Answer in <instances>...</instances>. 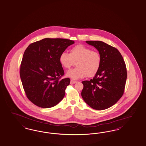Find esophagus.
Masks as SVG:
<instances>
[{
  "label": "esophagus",
  "mask_w": 146,
  "mask_h": 146,
  "mask_svg": "<svg viewBox=\"0 0 146 146\" xmlns=\"http://www.w3.org/2000/svg\"><path fill=\"white\" fill-rule=\"evenodd\" d=\"M76 82H77L76 81L73 80H70V84H76Z\"/></svg>",
  "instance_id": "esophagus-1"
}]
</instances>
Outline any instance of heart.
Here are the masks:
<instances>
[{
    "mask_svg": "<svg viewBox=\"0 0 146 146\" xmlns=\"http://www.w3.org/2000/svg\"><path fill=\"white\" fill-rule=\"evenodd\" d=\"M100 54L85 45L79 44L73 47L70 54L65 52L59 56L61 65L66 69H70L76 65V67L68 70L67 76L73 80H78L87 76L92 78L96 75L101 65Z\"/></svg>",
    "mask_w": 146,
    "mask_h": 146,
    "instance_id": "heart-1",
    "label": "heart"
}]
</instances>
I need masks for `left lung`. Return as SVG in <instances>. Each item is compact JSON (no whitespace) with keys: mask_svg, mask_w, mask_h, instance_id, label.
<instances>
[{"mask_svg":"<svg viewBox=\"0 0 146 146\" xmlns=\"http://www.w3.org/2000/svg\"><path fill=\"white\" fill-rule=\"evenodd\" d=\"M101 56L100 70L93 79L83 81L81 96L86 103L96 110L111 107L123 96L127 72L120 52L101 41H86Z\"/></svg>","mask_w":146,"mask_h":146,"instance_id":"obj_1","label":"left lung"}]
</instances>
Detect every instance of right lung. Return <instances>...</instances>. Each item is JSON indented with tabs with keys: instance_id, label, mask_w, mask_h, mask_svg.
<instances>
[{
	"instance_id": "add662e5",
	"label": "right lung",
	"mask_w": 146,
	"mask_h": 146,
	"mask_svg": "<svg viewBox=\"0 0 146 146\" xmlns=\"http://www.w3.org/2000/svg\"><path fill=\"white\" fill-rule=\"evenodd\" d=\"M73 40L45 38L31 44L25 50L20 76L27 98L36 106L50 108L65 95L70 79H61L64 71L59 56Z\"/></svg>"
}]
</instances>
